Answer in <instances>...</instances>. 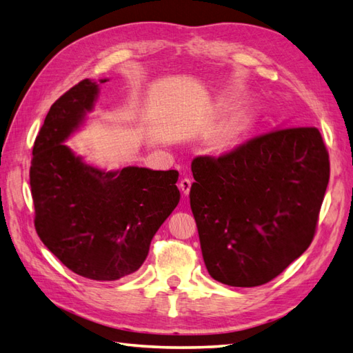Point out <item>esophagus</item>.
<instances>
[{
	"label": "esophagus",
	"instance_id": "obj_1",
	"mask_svg": "<svg viewBox=\"0 0 353 353\" xmlns=\"http://www.w3.org/2000/svg\"><path fill=\"white\" fill-rule=\"evenodd\" d=\"M191 185H192L191 179L185 177V179H182L181 183H179V188H181V191L183 192L185 196H188V194H190V191H191Z\"/></svg>",
	"mask_w": 353,
	"mask_h": 353
}]
</instances>
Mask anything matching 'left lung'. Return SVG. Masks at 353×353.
<instances>
[{"instance_id":"8db88e82","label":"left lung","mask_w":353,"mask_h":353,"mask_svg":"<svg viewBox=\"0 0 353 353\" xmlns=\"http://www.w3.org/2000/svg\"><path fill=\"white\" fill-rule=\"evenodd\" d=\"M190 203L205 266L228 286L280 275L312 243L330 163L319 128L288 127L197 156Z\"/></svg>"}]
</instances>
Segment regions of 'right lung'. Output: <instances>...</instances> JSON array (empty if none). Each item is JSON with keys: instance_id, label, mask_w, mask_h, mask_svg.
I'll return each mask as SVG.
<instances>
[{"instance_id": "right-lung-1", "label": "right lung", "mask_w": 353, "mask_h": 353, "mask_svg": "<svg viewBox=\"0 0 353 353\" xmlns=\"http://www.w3.org/2000/svg\"><path fill=\"white\" fill-rule=\"evenodd\" d=\"M96 96L98 82L84 79L48 110L33 143L30 188L34 230L48 251L81 277L113 281L142 266L181 192L176 170L105 172L62 143L93 108Z\"/></svg>"}]
</instances>
